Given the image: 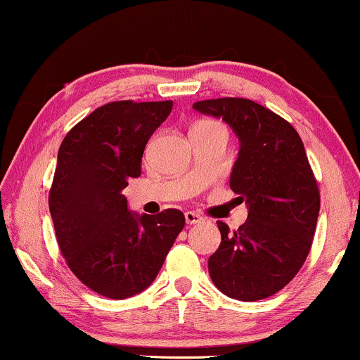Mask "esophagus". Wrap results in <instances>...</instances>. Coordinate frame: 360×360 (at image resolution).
Returning a JSON list of instances; mask_svg holds the SVG:
<instances>
[{"mask_svg":"<svg viewBox=\"0 0 360 360\" xmlns=\"http://www.w3.org/2000/svg\"><path fill=\"white\" fill-rule=\"evenodd\" d=\"M184 220H186V223H188V225H194V223L203 221V217H201V214H198V213H194V212H186L184 213Z\"/></svg>","mask_w":360,"mask_h":360,"instance_id":"obj_1","label":"esophagus"}]
</instances>
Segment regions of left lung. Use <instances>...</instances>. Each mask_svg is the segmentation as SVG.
Listing matches in <instances>:
<instances>
[{
	"label": "left lung",
	"instance_id": "obj_1",
	"mask_svg": "<svg viewBox=\"0 0 360 360\" xmlns=\"http://www.w3.org/2000/svg\"><path fill=\"white\" fill-rule=\"evenodd\" d=\"M193 108L237 135L230 188L249 210L237 232L217 221L221 243L208 259L210 278L230 298L264 300L298 274L311 249L320 193L304 146L291 123L255 101L218 98Z\"/></svg>",
	"mask_w": 360,
	"mask_h": 360
}]
</instances>
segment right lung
I'll return each mask as SVG.
<instances>
[{"instance_id":"add662e5","label":"right lung","mask_w":360,"mask_h":360,"mask_svg":"<svg viewBox=\"0 0 360 360\" xmlns=\"http://www.w3.org/2000/svg\"><path fill=\"white\" fill-rule=\"evenodd\" d=\"M172 101H113L62 140L49 210L59 249L76 278L98 295L125 300L154 283L184 229V214H139L123 189L142 172L152 134Z\"/></svg>"}]
</instances>
